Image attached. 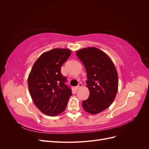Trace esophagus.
I'll use <instances>...</instances> for the list:
<instances>
[{"label":"esophagus","mask_w":149,"mask_h":149,"mask_svg":"<svg viewBox=\"0 0 149 149\" xmlns=\"http://www.w3.org/2000/svg\"><path fill=\"white\" fill-rule=\"evenodd\" d=\"M81 87H82V84H81V83H79L78 85L76 87V89H78L81 88Z\"/></svg>","instance_id":"esophagus-1"}]
</instances>
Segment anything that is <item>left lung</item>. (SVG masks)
Listing matches in <instances>:
<instances>
[{
	"instance_id": "1",
	"label": "left lung",
	"mask_w": 149,
	"mask_h": 149,
	"mask_svg": "<svg viewBox=\"0 0 149 149\" xmlns=\"http://www.w3.org/2000/svg\"><path fill=\"white\" fill-rule=\"evenodd\" d=\"M87 73L86 86L89 91L82 106L86 112L96 114L113 102L118 90V74L109 56L101 49L88 47L76 52Z\"/></svg>"
}]
</instances>
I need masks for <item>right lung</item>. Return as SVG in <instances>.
Instances as JSON below:
<instances>
[{"instance_id":"right-lung-1","label":"right lung","mask_w":149,"mask_h":149,"mask_svg":"<svg viewBox=\"0 0 149 149\" xmlns=\"http://www.w3.org/2000/svg\"><path fill=\"white\" fill-rule=\"evenodd\" d=\"M71 49L54 48L43 53L35 62L28 78L32 100L42 113L55 116L63 112L71 89L61 73L62 65L68 59Z\"/></svg>"}]
</instances>
